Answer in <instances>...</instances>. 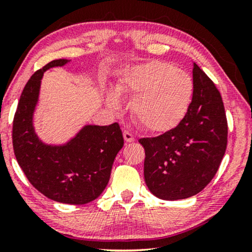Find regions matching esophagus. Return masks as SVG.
<instances>
[{"label": "esophagus", "instance_id": "obj_1", "mask_svg": "<svg viewBox=\"0 0 252 252\" xmlns=\"http://www.w3.org/2000/svg\"><path fill=\"white\" fill-rule=\"evenodd\" d=\"M123 135H124V139H125L126 142H133V141H134L133 134L130 133L129 130H124Z\"/></svg>", "mask_w": 252, "mask_h": 252}]
</instances>
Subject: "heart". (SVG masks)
Returning <instances> with one entry per match:
<instances>
[{"instance_id":"b5f03b06","label":"heart","mask_w":252,"mask_h":252,"mask_svg":"<svg viewBox=\"0 0 252 252\" xmlns=\"http://www.w3.org/2000/svg\"><path fill=\"white\" fill-rule=\"evenodd\" d=\"M123 94L135 95L130 111L144 129L164 133L180 124L190 109L194 82L190 75L163 61H151L127 71L118 85ZM110 106L118 105L116 95Z\"/></svg>"}]
</instances>
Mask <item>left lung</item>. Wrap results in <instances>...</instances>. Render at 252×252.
Masks as SVG:
<instances>
[{
	"mask_svg": "<svg viewBox=\"0 0 252 252\" xmlns=\"http://www.w3.org/2000/svg\"><path fill=\"white\" fill-rule=\"evenodd\" d=\"M194 96L184 120L173 129L139 142L146 151L144 180L166 201L202 191L218 171L227 147V118L221 95L197 64L192 67Z\"/></svg>",
	"mask_w": 252,
	"mask_h": 252,
	"instance_id": "left-lung-1",
	"label": "left lung"
}]
</instances>
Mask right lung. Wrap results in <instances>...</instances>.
<instances>
[{"label": "right lung", "instance_id": "right-lung-1", "mask_svg": "<svg viewBox=\"0 0 252 252\" xmlns=\"http://www.w3.org/2000/svg\"><path fill=\"white\" fill-rule=\"evenodd\" d=\"M67 62H50L27 81L13 117L12 144L16 159L34 188L53 201L80 205L94 201L105 189L124 137L118 123H113L85 126L64 146H48L39 140L33 112L41 78L48 68Z\"/></svg>", "mask_w": 252, "mask_h": 252}]
</instances>
